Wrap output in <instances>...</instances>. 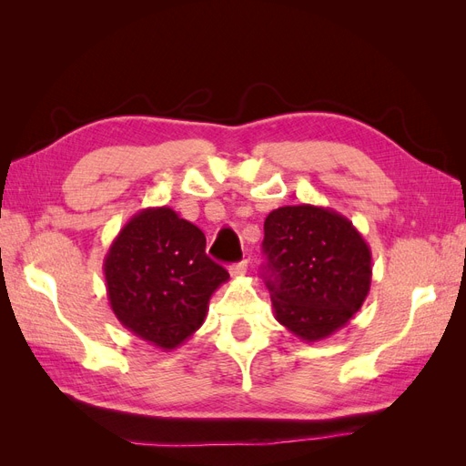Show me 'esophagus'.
Masks as SVG:
<instances>
[{"label": "esophagus", "instance_id": "34e87169", "mask_svg": "<svg viewBox=\"0 0 466 466\" xmlns=\"http://www.w3.org/2000/svg\"><path fill=\"white\" fill-rule=\"evenodd\" d=\"M247 268H248V262L241 260V262H237V264H231L229 266V272H231L233 278H241V276L247 274Z\"/></svg>", "mask_w": 466, "mask_h": 466}]
</instances>
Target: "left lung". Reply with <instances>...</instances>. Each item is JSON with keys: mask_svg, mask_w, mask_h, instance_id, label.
I'll use <instances>...</instances> for the list:
<instances>
[{"mask_svg": "<svg viewBox=\"0 0 466 466\" xmlns=\"http://www.w3.org/2000/svg\"><path fill=\"white\" fill-rule=\"evenodd\" d=\"M264 278L276 320L305 342L346 327L371 288V248L348 218L313 204L264 221Z\"/></svg>", "mask_w": 466, "mask_h": 466, "instance_id": "obj_1", "label": "left lung"}]
</instances>
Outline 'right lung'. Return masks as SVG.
<instances>
[{"label":"right lung","instance_id":"1","mask_svg":"<svg viewBox=\"0 0 466 466\" xmlns=\"http://www.w3.org/2000/svg\"><path fill=\"white\" fill-rule=\"evenodd\" d=\"M103 270L122 327L161 350H175L202 327L209 298L229 279L208 258L206 235L167 206L137 211L124 225Z\"/></svg>","mask_w":466,"mask_h":466}]
</instances>
